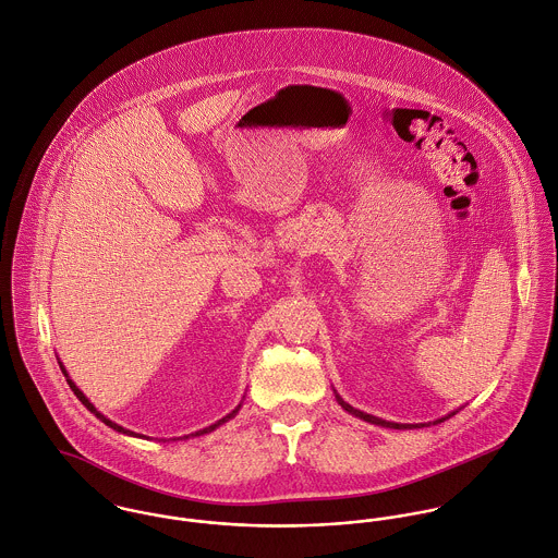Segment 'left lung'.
I'll list each match as a JSON object with an SVG mask.
<instances>
[{"label": "left lung", "mask_w": 558, "mask_h": 558, "mask_svg": "<svg viewBox=\"0 0 558 558\" xmlns=\"http://www.w3.org/2000/svg\"><path fill=\"white\" fill-rule=\"evenodd\" d=\"M335 399H337V403H339L345 412H350V414H354V416H359V418H363V421H367V423H374V425H383V427H391V429H414V427H425V425H427V423H416V425H412V423H393V421L378 418V416H374V414H367V412H363V410L352 408L350 403H345L343 399L339 398L337 391H335ZM456 412H458V410H456ZM456 412H451V414H447V416H442V418H438V421H434V423H442V421H447L449 416H453Z\"/></svg>", "instance_id": "obj_1"}]
</instances>
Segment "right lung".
I'll return each instance as SVG.
<instances>
[{
    "instance_id": "right-lung-1",
    "label": "right lung",
    "mask_w": 558,
    "mask_h": 558,
    "mask_svg": "<svg viewBox=\"0 0 558 558\" xmlns=\"http://www.w3.org/2000/svg\"><path fill=\"white\" fill-rule=\"evenodd\" d=\"M60 367H62V374H64V376H66V383H69V387H71V389H73V393H75V396H77V399H80L81 403H83V405H85V408H87V410H89V412H92V414H94V416H96V418H100V421H102V423H105V425H109V427H111V429H116V432H120V434H126V436H135V438H146V436H144V434H135V432H131V429H126V427H122V425H118V423H113V421H111V418H107V416H105V414H102V412H98V410H96V405H94V403H92V401H89V399L85 398V396H83V391H81L80 387H77V385H75V383H73V380H71V376H69V372H66V367H64V365H62V363H60ZM240 405H242V401H240L239 405H236V408H234V410H232V412H230V414H226V416H223V418H219V421H217V423H213V425H208V427H204V429H199V432H195V434H189V436H182V438H191V436H204V434H210V432H215V429H217V427H219V425H223V423H228V421H230V418H234V416H236V414H239ZM173 440H175V438H173Z\"/></svg>"
}]
</instances>
